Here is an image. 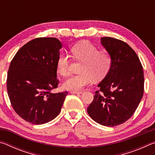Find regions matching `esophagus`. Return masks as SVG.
<instances>
[{
	"mask_svg": "<svg viewBox=\"0 0 155 155\" xmlns=\"http://www.w3.org/2000/svg\"><path fill=\"white\" fill-rule=\"evenodd\" d=\"M71 92V94H81L83 93V91H70Z\"/></svg>",
	"mask_w": 155,
	"mask_h": 155,
	"instance_id": "1",
	"label": "esophagus"
}]
</instances>
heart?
<instances>
[{"instance_id":"heart-1","label":"heart","mask_w":155,"mask_h":155,"mask_svg":"<svg viewBox=\"0 0 155 155\" xmlns=\"http://www.w3.org/2000/svg\"><path fill=\"white\" fill-rule=\"evenodd\" d=\"M73 59L81 62V74L71 76L63 83L65 90L78 91L90 85L94 79H103L108 74L112 64L110 52L106 49L98 50L90 41H84L73 46L70 49ZM70 60L66 54H61L57 60V71L59 75L69 74Z\"/></svg>"}]
</instances>
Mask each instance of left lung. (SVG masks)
<instances>
[{
	"mask_svg": "<svg viewBox=\"0 0 155 155\" xmlns=\"http://www.w3.org/2000/svg\"><path fill=\"white\" fill-rule=\"evenodd\" d=\"M101 44L111 54L108 74L98 85L87 113L94 121L107 127L120 125L130 118L143 94V68L138 56L124 41L101 38Z\"/></svg>",
	"mask_w": 155,
	"mask_h": 155,
	"instance_id": "obj_1",
	"label": "left lung"
}]
</instances>
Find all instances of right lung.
<instances>
[{"mask_svg": "<svg viewBox=\"0 0 155 155\" xmlns=\"http://www.w3.org/2000/svg\"><path fill=\"white\" fill-rule=\"evenodd\" d=\"M62 44L55 38H38L25 44L10 64L7 89L15 113L33 124L59 115L68 91L53 94L58 86L57 60Z\"/></svg>", "mask_w": 155, "mask_h": 155, "instance_id": "1", "label": "right lung"}]
</instances>
